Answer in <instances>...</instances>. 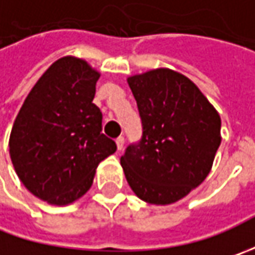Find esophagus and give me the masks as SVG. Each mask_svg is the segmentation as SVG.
<instances>
[{
  "label": "esophagus",
  "instance_id": "1",
  "mask_svg": "<svg viewBox=\"0 0 255 255\" xmlns=\"http://www.w3.org/2000/svg\"><path fill=\"white\" fill-rule=\"evenodd\" d=\"M116 146H118V150L121 152L123 149V146H125V137H123V136H119V137L116 139Z\"/></svg>",
  "mask_w": 255,
  "mask_h": 255
}]
</instances>
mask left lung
<instances>
[{"label": "left lung", "mask_w": 255, "mask_h": 255, "mask_svg": "<svg viewBox=\"0 0 255 255\" xmlns=\"http://www.w3.org/2000/svg\"><path fill=\"white\" fill-rule=\"evenodd\" d=\"M142 122V137L121 157L136 196L170 204L200 186L221 143L217 111L189 78L154 69L128 79Z\"/></svg>", "instance_id": "8db88e82"}]
</instances>
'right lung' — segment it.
Instances as JSON below:
<instances>
[{"instance_id": "obj_1", "label": "right lung", "mask_w": 255, "mask_h": 255, "mask_svg": "<svg viewBox=\"0 0 255 255\" xmlns=\"http://www.w3.org/2000/svg\"><path fill=\"white\" fill-rule=\"evenodd\" d=\"M99 74L82 59L51 65L16 115L9 154L19 180L41 200L69 204L91 189L98 164L116 152L92 103Z\"/></svg>"}]
</instances>
